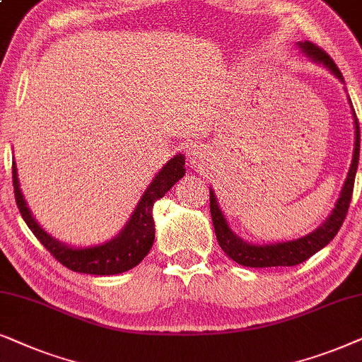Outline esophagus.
Instances as JSON below:
<instances>
[{
    "instance_id": "1",
    "label": "esophagus",
    "mask_w": 362,
    "mask_h": 362,
    "mask_svg": "<svg viewBox=\"0 0 362 362\" xmlns=\"http://www.w3.org/2000/svg\"><path fill=\"white\" fill-rule=\"evenodd\" d=\"M187 152H189V162L192 163V165L200 167L202 163L205 162L206 151L204 146H199V144H190V146L187 147Z\"/></svg>"
}]
</instances>
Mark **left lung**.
<instances>
[{"label":"left lung","instance_id":"8db88e82","mask_svg":"<svg viewBox=\"0 0 362 362\" xmlns=\"http://www.w3.org/2000/svg\"><path fill=\"white\" fill-rule=\"evenodd\" d=\"M298 47L305 56L310 57L317 64H322L327 67L332 74H334L341 83H344V77L338 69V66L334 64V61L326 54V51H322L320 46L313 45L311 41H298ZM349 105L353 109V104ZM353 117H354V152H353V160H351V167L346 177V182L341 190V195L338 202H336L334 209H332L331 215L327 216L325 223L320 228L311 231L306 237L290 240V242H278V243H267V245H255L250 242H245L238 237L237 233H233L230 228L228 221L225 220L223 214H221L218 202L214 190L210 189V214L211 221H214V228L216 240L221 250L226 253V257H230L233 262L243 267L250 268H268V267H295L306 262L308 258L320 252L321 248H325L332 238L336 237L341 225L348 215V209L353 199V189H354V178L356 170H358L359 163V142H361V134H359V122L356 117V112L353 109Z\"/></svg>","mask_w":362,"mask_h":362}]
</instances>
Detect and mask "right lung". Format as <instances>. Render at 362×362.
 Returning a JSON list of instances; mask_svg holds the SVG:
<instances>
[{
    "label": "right lung",
    "instance_id": "right-lung-1",
    "mask_svg": "<svg viewBox=\"0 0 362 362\" xmlns=\"http://www.w3.org/2000/svg\"><path fill=\"white\" fill-rule=\"evenodd\" d=\"M184 175L185 157L178 153V156H173V158H170L160 168V172L153 177L151 185L147 187V190L144 192L141 200H139L136 210L132 211L131 218L119 231L117 237L103 245H95V247L76 248L52 238L35 220L31 210L28 209L21 189H19L18 168L16 163L13 162L14 199H16L23 220L26 221V225L30 226L35 237L45 245V248L57 262L64 264L66 268L72 269V272L88 274H119L129 272L147 257L153 245V238H156L152 206Z\"/></svg>",
    "mask_w": 362,
    "mask_h": 362
}]
</instances>
